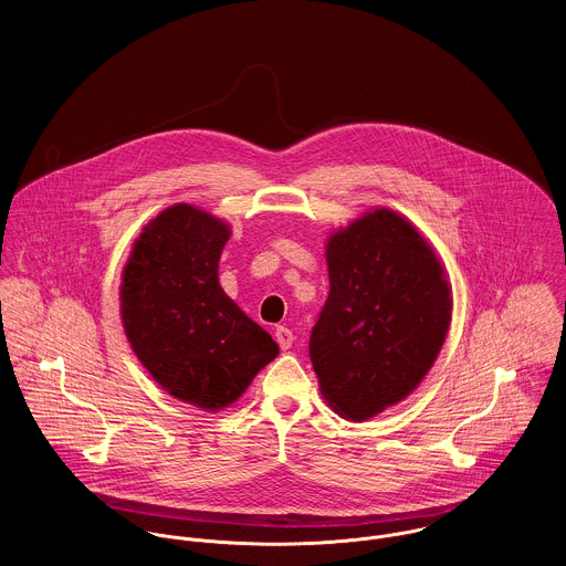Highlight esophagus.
<instances>
[{
	"instance_id": "esophagus-1",
	"label": "esophagus",
	"mask_w": 566,
	"mask_h": 566,
	"mask_svg": "<svg viewBox=\"0 0 566 566\" xmlns=\"http://www.w3.org/2000/svg\"><path fill=\"white\" fill-rule=\"evenodd\" d=\"M275 340L280 343V347H282V349H291V345H293L295 336H293V332H291L289 327L280 325V327L275 329Z\"/></svg>"
}]
</instances>
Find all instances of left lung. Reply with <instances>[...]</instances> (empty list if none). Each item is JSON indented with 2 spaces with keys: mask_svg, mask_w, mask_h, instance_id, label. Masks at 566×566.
I'll return each instance as SVG.
<instances>
[{
  "mask_svg": "<svg viewBox=\"0 0 566 566\" xmlns=\"http://www.w3.org/2000/svg\"><path fill=\"white\" fill-rule=\"evenodd\" d=\"M329 295L311 334L325 401L367 421L406 399L432 369L451 323L439 255L401 214L376 208L325 245Z\"/></svg>",
  "mask_w": 566,
  "mask_h": 566,
  "instance_id": "obj_1",
  "label": "left lung"
}]
</instances>
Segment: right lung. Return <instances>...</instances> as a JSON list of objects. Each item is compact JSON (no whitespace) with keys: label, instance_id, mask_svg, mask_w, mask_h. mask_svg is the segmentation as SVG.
<instances>
[{"label":"right lung","instance_id":"add662e5","mask_svg":"<svg viewBox=\"0 0 566 566\" xmlns=\"http://www.w3.org/2000/svg\"><path fill=\"white\" fill-rule=\"evenodd\" d=\"M230 226L190 203L151 219L124 266L127 340L169 395L217 412L277 356V343L221 289Z\"/></svg>","mask_w":566,"mask_h":566}]
</instances>
